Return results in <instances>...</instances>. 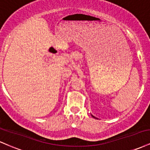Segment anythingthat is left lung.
Wrapping results in <instances>:
<instances>
[{"instance_id":"left-lung-1","label":"left lung","mask_w":150,"mask_h":150,"mask_svg":"<svg viewBox=\"0 0 150 150\" xmlns=\"http://www.w3.org/2000/svg\"><path fill=\"white\" fill-rule=\"evenodd\" d=\"M92 117H93V118H96V117H94V116H92Z\"/></svg>"}]
</instances>
